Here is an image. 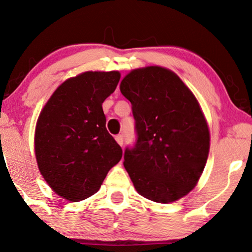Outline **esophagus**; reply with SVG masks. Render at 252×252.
Masks as SVG:
<instances>
[{
    "label": "esophagus",
    "instance_id": "obj_1",
    "mask_svg": "<svg viewBox=\"0 0 252 252\" xmlns=\"http://www.w3.org/2000/svg\"><path fill=\"white\" fill-rule=\"evenodd\" d=\"M115 140L120 146H122L123 145V136H122V134H118V136H115Z\"/></svg>",
    "mask_w": 252,
    "mask_h": 252
}]
</instances>
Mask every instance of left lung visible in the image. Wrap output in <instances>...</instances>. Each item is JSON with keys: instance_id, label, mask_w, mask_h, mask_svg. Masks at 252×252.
Segmentation results:
<instances>
[{"instance_id": "8db88e82", "label": "left lung", "mask_w": 252, "mask_h": 252, "mask_svg": "<svg viewBox=\"0 0 252 252\" xmlns=\"http://www.w3.org/2000/svg\"><path fill=\"white\" fill-rule=\"evenodd\" d=\"M120 90L132 105L137 139L125 165L136 190L167 204L197 185L209 152V131L196 97L174 72L160 66L131 71Z\"/></svg>"}]
</instances>
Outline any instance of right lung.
I'll return each mask as SVG.
<instances>
[{
  "label": "right lung",
  "instance_id": "right-lung-1",
  "mask_svg": "<svg viewBox=\"0 0 252 252\" xmlns=\"http://www.w3.org/2000/svg\"><path fill=\"white\" fill-rule=\"evenodd\" d=\"M118 71L81 73L55 90L36 126L35 154L45 181L59 196L80 201L99 190L122 148L106 129L102 104Z\"/></svg>",
  "mask_w": 252,
  "mask_h": 252
}]
</instances>
